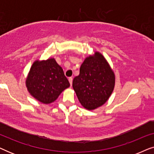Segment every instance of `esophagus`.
<instances>
[{"label":"esophagus","mask_w":154,"mask_h":154,"mask_svg":"<svg viewBox=\"0 0 154 154\" xmlns=\"http://www.w3.org/2000/svg\"><path fill=\"white\" fill-rule=\"evenodd\" d=\"M69 83H70L71 86L72 85V81H73V79H72V78H71V77L69 78Z\"/></svg>","instance_id":"34e87169"}]
</instances>
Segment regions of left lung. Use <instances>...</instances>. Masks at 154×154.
<instances>
[{
    "label": "left lung",
    "mask_w": 154,
    "mask_h": 154,
    "mask_svg": "<svg viewBox=\"0 0 154 154\" xmlns=\"http://www.w3.org/2000/svg\"><path fill=\"white\" fill-rule=\"evenodd\" d=\"M114 85L113 71L100 52L84 60L79 75L73 80V88L79 102L88 110L104 104L111 96Z\"/></svg>",
    "instance_id": "obj_1"
}]
</instances>
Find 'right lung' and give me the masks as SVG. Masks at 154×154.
<instances>
[{"mask_svg":"<svg viewBox=\"0 0 154 154\" xmlns=\"http://www.w3.org/2000/svg\"><path fill=\"white\" fill-rule=\"evenodd\" d=\"M29 93L43 104L55 101L70 86L62 67L54 59L33 63L26 81Z\"/></svg>","mask_w":154,"mask_h":154,"instance_id":"obj_1","label":"right lung"}]
</instances>
